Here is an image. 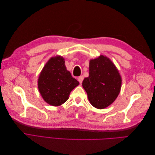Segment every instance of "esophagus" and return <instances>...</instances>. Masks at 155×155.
I'll return each mask as SVG.
<instances>
[{"label": "esophagus", "instance_id": "esophagus-1", "mask_svg": "<svg viewBox=\"0 0 155 155\" xmlns=\"http://www.w3.org/2000/svg\"><path fill=\"white\" fill-rule=\"evenodd\" d=\"M83 79H84V77L83 76H80L78 78V81H79V83H81L83 82Z\"/></svg>", "mask_w": 155, "mask_h": 155}]
</instances>
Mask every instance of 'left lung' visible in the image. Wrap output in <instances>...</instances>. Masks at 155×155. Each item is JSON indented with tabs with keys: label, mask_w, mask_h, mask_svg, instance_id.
<instances>
[{
	"label": "left lung",
	"mask_w": 155,
	"mask_h": 155,
	"mask_svg": "<svg viewBox=\"0 0 155 155\" xmlns=\"http://www.w3.org/2000/svg\"><path fill=\"white\" fill-rule=\"evenodd\" d=\"M82 85L91 105L103 109L112 104L118 97L121 78L114 63L101 55L90 61L89 76L84 79Z\"/></svg>",
	"instance_id": "8db88e82"
}]
</instances>
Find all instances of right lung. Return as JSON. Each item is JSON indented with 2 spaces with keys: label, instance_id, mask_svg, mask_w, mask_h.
I'll return each instance as SVG.
<instances>
[{
  "label": "right lung",
  "instance_id": "obj_1",
  "mask_svg": "<svg viewBox=\"0 0 155 155\" xmlns=\"http://www.w3.org/2000/svg\"><path fill=\"white\" fill-rule=\"evenodd\" d=\"M79 83L67 70L61 56L51 58L45 65L38 79V88L43 100L50 105L59 106L68 99Z\"/></svg>",
  "mask_w": 155,
  "mask_h": 155
}]
</instances>
